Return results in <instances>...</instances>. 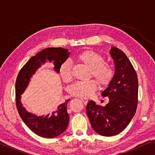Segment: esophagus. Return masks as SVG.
<instances>
[{
  "mask_svg": "<svg viewBox=\"0 0 155 155\" xmlns=\"http://www.w3.org/2000/svg\"><path fill=\"white\" fill-rule=\"evenodd\" d=\"M81 101L83 102V103L85 104H86L87 103V102H88V99L87 98H81Z\"/></svg>",
  "mask_w": 155,
  "mask_h": 155,
  "instance_id": "34e87169",
  "label": "esophagus"
}]
</instances>
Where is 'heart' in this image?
I'll return each instance as SVG.
<instances>
[{"label":"heart","instance_id":"1","mask_svg":"<svg viewBox=\"0 0 155 155\" xmlns=\"http://www.w3.org/2000/svg\"><path fill=\"white\" fill-rule=\"evenodd\" d=\"M74 59L90 67V75L96 78L103 86H107L114 78V70L109 63L103 61L101 54L92 51H81L74 57ZM59 74L63 81L70 82L72 79V64L70 61H65L61 65ZM96 81L91 79L87 81H78L70 87V93L74 96L87 98L92 95L97 88Z\"/></svg>","mask_w":155,"mask_h":155}]
</instances>
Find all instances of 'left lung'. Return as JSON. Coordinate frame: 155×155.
<instances>
[{"label": "left lung", "instance_id": "1", "mask_svg": "<svg viewBox=\"0 0 155 155\" xmlns=\"http://www.w3.org/2000/svg\"><path fill=\"white\" fill-rule=\"evenodd\" d=\"M110 54L115 63V74L102 96L109 97L105 106L90 101L86 113L93 129L98 134L109 137L119 134L129 124L137 107V73L124 52L111 47Z\"/></svg>", "mask_w": 155, "mask_h": 155}]
</instances>
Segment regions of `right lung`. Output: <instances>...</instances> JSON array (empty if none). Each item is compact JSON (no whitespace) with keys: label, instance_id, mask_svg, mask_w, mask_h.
Listing matches in <instances>:
<instances>
[{"label":"right lung","instance_id":"obj_1","mask_svg":"<svg viewBox=\"0 0 155 155\" xmlns=\"http://www.w3.org/2000/svg\"><path fill=\"white\" fill-rule=\"evenodd\" d=\"M68 49L62 48H47L39 52L26 63L18 73L15 81V103L21 118L30 129L39 136L46 138H54L61 135L66 129L69 123V115L67 112V104L70 99L65 101L51 113V115L37 116L26 111L21 103V94L27 87L32 75L41 64L48 60L54 65V70L59 72L61 65L69 57Z\"/></svg>","mask_w":155,"mask_h":155}]
</instances>
